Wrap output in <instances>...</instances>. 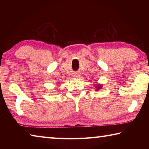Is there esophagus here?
Instances as JSON below:
<instances>
[{
    "label": "esophagus",
    "instance_id": "1",
    "mask_svg": "<svg viewBox=\"0 0 149 149\" xmlns=\"http://www.w3.org/2000/svg\"><path fill=\"white\" fill-rule=\"evenodd\" d=\"M77 75H77V74H75L74 75V76H75V77H78V76H77Z\"/></svg>",
    "mask_w": 149,
    "mask_h": 149
}]
</instances>
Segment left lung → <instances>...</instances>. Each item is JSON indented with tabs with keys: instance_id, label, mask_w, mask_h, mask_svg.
Returning <instances> with one entry per match:
<instances>
[{
	"instance_id": "left-lung-1",
	"label": "left lung",
	"mask_w": 149,
	"mask_h": 149,
	"mask_svg": "<svg viewBox=\"0 0 149 149\" xmlns=\"http://www.w3.org/2000/svg\"><path fill=\"white\" fill-rule=\"evenodd\" d=\"M100 87H101V85H96V89H97V90H99L100 89Z\"/></svg>"
}]
</instances>
